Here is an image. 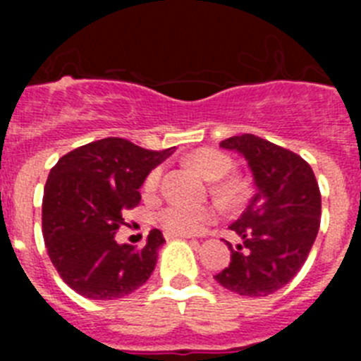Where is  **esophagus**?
<instances>
[{"label": "esophagus", "mask_w": 361, "mask_h": 361, "mask_svg": "<svg viewBox=\"0 0 361 361\" xmlns=\"http://www.w3.org/2000/svg\"><path fill=\"white\" fill-rule=\"evenodd\" d=\"M164 238H166V240H171V238H188V237H186V235H178V233L166 231L164 233Z\"/></svg>", "instance_id": "esophagus-1"}]
</instances>
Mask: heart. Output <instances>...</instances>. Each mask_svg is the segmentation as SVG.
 I'll use <instances>...</instances> for the list:
<instances>
[{
    "instance_id": "b5f03b06",
    "label": "heart",
    "mask_w": 361,
    "mask_h": 361,
    "mask_svg": "<svg viewBox=\"0 0 361 361\" xmlns=\"http://www.w3.org/2000/svg\"><path fill=\"white\" fill-rule=\"evenodd\" d=\"M188 164L195 168L204 178L215 180L213 191L222 197H235L240 193L242 184L235 177H224L231 170V159L222 152H216L212 148H202L193 152L188 157ZM162 180V168L157 166L146 175L142 190L145 193L152 195L159 190ZM155 222L162 229L170 233H178V235H193V233L202 231L209 222L215 219V209L212 206H190V204L171 202L164 208L157 209L153 215Z\"/></svg>"
}]
</instances>
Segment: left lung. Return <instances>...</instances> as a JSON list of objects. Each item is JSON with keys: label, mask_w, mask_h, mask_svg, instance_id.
<instances>
[{"label": "left lung", "mask_w": 361, "mask_h": 361, "mask_svg": "<svg viewBox=\"0 0 361 361\" xmlns=\"http://www.w3.org/2000/svg\"><path fill=\"white\" fill-rule=\"evenodd\" d=\"M242 153L253 171L257 193L229 226L242 238L231 262L216 273L222 288L240 296H267L296 276L320 229L322 195L311 166L291 149L253 133L220 142Z\"/></svg>", "instance_id": "obj_1"}]
</instances>
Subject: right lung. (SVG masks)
<instances>
[{"instance_id":"1","label":"right lung","mask_w":361,"mask_h":361,"mask_svg":"<svg viewBox=\"0 0 361 361\" xmlns=\"http://www.w3.org/2000/svg\"><path fill=\"white\" fill-rule=\"evenodd\" d=\"M173 152L106 137L57 161L44 184L43 238L68 288L85 298L116 300L149 279L166 242L162 233L152 229L145 247L117 244L116 233L123 212L141 202L146 175Z\"/></svg>"}]
</instances>
